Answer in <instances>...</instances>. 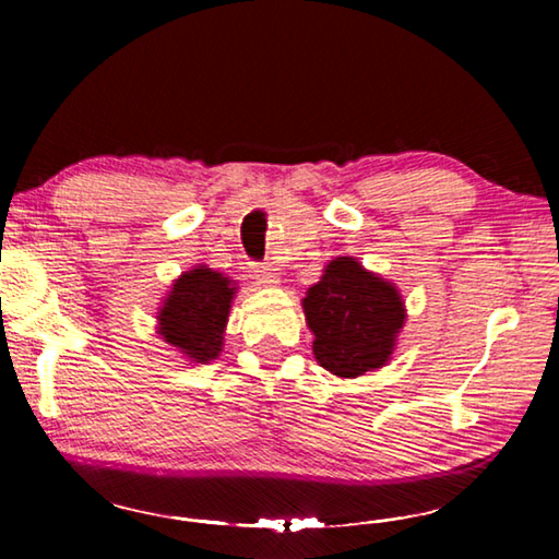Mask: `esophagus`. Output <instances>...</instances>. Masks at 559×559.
I'll return each instance as SVG.
<instances>
[{
  "instance_id": "esophagus-1",
  "label": "esophagus",
  "mask_w": 559,
  "mask_h": 559,
  "mask_svg": "<svg viewBox=\"0 0 559 559\" xmlns=\"http://www.w3.org/2000/svg\"><path fill=\"white\" fill-rule=\"evenodd\" d=\"M251 276H253V281L259 283V286H276V283H278L276 269H271V266H253Z\"/></svg>"
}]
</instances>
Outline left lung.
I'll return each mask as SVG.
<instances>
[{
  "label": "left lung",
  "mask_w": 559,
  "mask_h": 559,
  "mask_svg": "<svg viewBox=\"0 0 559 559\" xmlns=\"http://www.w3.org/2000/svg\"><path fill=\"white\" fill-rule=\"evenodd\" d=\"M313 355L328 372L359 377L380 370L394 353L406 310L394 283L353 257L333 259L302 298Z\"/></svg>",
  "instance_id": "obj_1"
}]
</instances>
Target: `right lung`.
Here are the masks:
<instances>
[{
    "label": "right lung",
    "mask_w": 559,
    "mask_h": 559,
    "mask_svg": "<svg viewBox=\"0 0 559 559\" xmlns=\"http://www.w3.org/2000/svg\"><path fill=\"white\" fill-rule=\"evenodd\" d=\"M236 286L219 271L197 266L173 283L157 313V333L192 362L206 365L224 347Z\"/></svg>",
    "instance_id": "1"
}]
</instances>
